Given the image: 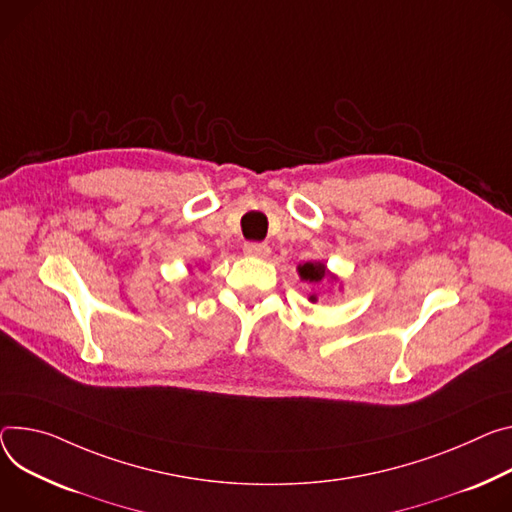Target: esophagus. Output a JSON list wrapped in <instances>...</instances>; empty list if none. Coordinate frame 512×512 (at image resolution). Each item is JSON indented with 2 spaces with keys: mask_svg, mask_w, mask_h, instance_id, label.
Wrapping results in <instances>:
<instances>
[{
  "mask_svg": "<svg viewBox=\"0 0 512 512\" xmlns=\"http://www.w3.org/2000/svg\"><path fill=\"white\" fill-rule=\"evenodd\" d=\"M243 251L247 255H251V257H259V259H263V257H267L271 253V249L265 243H245Z\"/></svg>",
  "mask_w": 512,
  "mask_h": 512,
  "instance_id": "obj_1",
  "label": "esophagus"
}]
</instances>
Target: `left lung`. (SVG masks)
Returning a JSON list of instances; mask_svg holds the SVG:
<instances>
[{
    "instance_id": "8db88e82",
    "label": "left lung",
    "mask_w": 512,
    "mask_h": 512,
    "mask_svg": "<svg viewBox=\"0 0 512 512\" xmlns=\"http://www.w3.org/2000/svg\"><path fill=\"white\" fill-rule=\"evenodd\" d=\"M324 273H327V267H324L322 263H304L302 267H300V275H302V280H306V282H310V284H318L322 277H324ZM310 300H316L314 296H310Z\"/></svg>"
}]
</instances>
